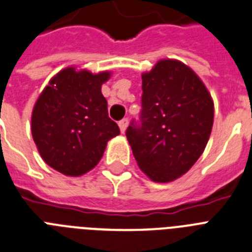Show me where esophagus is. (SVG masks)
I'll use <instances>...</instances> for the list:
<instances>
[{"mask_svg":"<svg viewBox=\"0 0 252 252\" xmlns=\"http://www.w3.org/2000/svg\"><path fill=\"white\" fill-rule=\"evenodd\" d=\"M127 125H128L127 118H124V120H121V121L118 122V126H120V130H121L122 134H125V131H126V127H127Z\"/></svg>","mask_w":252,"mask_h":252,"instance_id":"34e87169","label":"esophagus"}]
</instances>
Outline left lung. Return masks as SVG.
<instances>
[{
    "label": "left lung",
    "mask_w": 252,
    "mask_h": 252,
    "mask_svg": "<svg viewBox=\"0 0 252 252\" xmlns=\"http://www.w3.org/2000/svg\"><path fill=\"white\" fill-rule=\"evenodd\" d=\"M141 79L140 124L131 122L126 136L141 171L154 182H171L203 154L214 104L200 77L177 60H160Z\"/></svg>",
    "instance_id": "8db88e82"
}]
</instances>
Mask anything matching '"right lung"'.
Here are the masks:
<instances>
[{"instance_id": "obj_1", "label": "right lung", "mask_w": 252, "mask_h": 252, "mask_svg": "<svg viewBox=\"0 0 252 252\" xmlns=\"http://www.w3.org/2000/svg\"><path fill=\"white\" fill-rule=\"evenodd\" d=\"M111 72L63 68L34 104L32 135L43 160L56 171L77 177L93 169L108 140L120 134L108 117L102 84Z\"/></svg>"}]
</instances>
